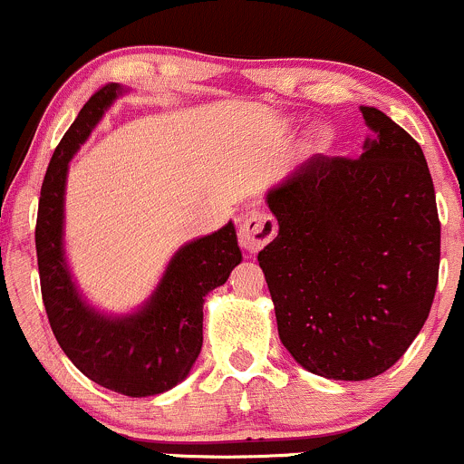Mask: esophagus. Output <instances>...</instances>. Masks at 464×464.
Masks as SVG:
<instances>
[{"mask_svg":"<svg viewBox=\"0 0 464 464\" xmlns=\"http://www.w3.org/2000/svg\"><path fill=\"white\" fill-rule=\"evenodd\" d=\"M276 230L278 226L272 214L252 212L243 218L241 227H238V243H241V247L246 252L256 254L276 237Z\"/></svg>","mask_w":464,"mask_h":464,"instance_id":"obj_1","label":"esophagus"}]
</instances>
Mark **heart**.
Here are the masks:
<instances>
[{
  "mask_svg": "<svg viewBox=\"0 0 464 464\" xmlns=\"http://www.w3.org/2000/svg\"><path fill=\"white\" fill-rule=\"evenodd\" d=\"M312 139H314V143H316L318 148H327L332 143V130H330V128H325V126L314 128Z\"/></svg>",
  "mask_w": 464,
  "mask_h": 464,
  "instance_id": "1",
  "label": "heart"
}]
</instances>
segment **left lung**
I'll return each mask as SVG.
<instances>
[{
    "label": "left lung",
    "mask_w": 464,
    "mask_h": 464,
    "mask_svg": "<svg viewBox=\"0 0 464 464\" xmlns=\"http://www.w3.org/2000/svg\"><path fill=\"white\" fill-rule=\"evenodd\" d=\"M358 159L314 154L272 186L278 234L258 252L281 343L330 381L387 372L430 316L440 221L420 146L361 106Z\"/></svg>",
    "instance_id": "1"
}]
</instances>
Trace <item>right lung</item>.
I'll use <instances>...</instances> for the list:
<instances>
[{
  "label": "right lung",
  "instance_id": "add662e5",
  "mask_svg": "<svg viewBox=\"0 0 464 464\" xmlns=\"http://www.w3.org/2000/svg\"><path fill=\"white\" fill-rule=\"evenodd\" d=\"M128 91L108 83L63 134L39 197V281L53 334L79 372L123 396H157L186 381L203 345V298L241 263L234 223L183 243L150 296L128 314L97 310L77 287L66 256V181L79 148Z\"/></svg>",
  "mask_w": 464,
  "mask_h": 464
}]
</instances>
